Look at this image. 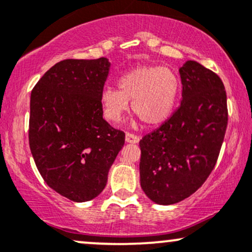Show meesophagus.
Listing matches in <instances>:
<instances>
[{"instance_id": "obj_1", "label": "esophagus", "mask_w": 252, "mask_h": 252, "mask_svg": "<svg viewBox=\"0 0 252 252\" xmlns=\"http://www.w3.org/2000/svg\"><path fill=\"white\" fill-rule=\"evenodd\" d=\"M126 141L128 143H138L140 142V137L134 134H130V132H126Z\"/></svg>"}]
</instances>
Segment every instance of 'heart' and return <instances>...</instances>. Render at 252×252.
I'll return each instance as SVG.
<instances>
[{"mask_svg":"<svg viewBox=\"0 0 252 252\" xmlns=\"http://www.w3.org/2000/svg\"><path fill=\"white\" fill-rule=\"evenodd\" d=\"M118 88H108L102 94L105 117L114 123L123 120L130 109L147 126L162 124L170 116L178 98L180 82L168 67L137 66L118 79Z\"/></svg>","mask_w":252,"mask_h":252,"instance_id":"obj_1","label":"heart"}]
</instances>
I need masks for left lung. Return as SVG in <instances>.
<instances>
[{"label":"left lung","instance_id":"obj_1","mask_svg":"<svg viewBox=\"0 0 252 252\" xmlns=\"http://www.w3.org/2000/svg\"><path fill=\"white\" fill-rule=\"evenodd\" d=\"M179 72L181 105L140 141L141 187L160 205L200 189L215 168L227 126L226 91L218 74L193 60Z\"/></svg>","mask_w":252,"mask_h":252}]
</instances>
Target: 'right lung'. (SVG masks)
<instances>
[{"label": "right lung", "instance_id": "right-lung-1", "mask_svg": "<svg viewBox=\"0 0 252 252\" xmlns=\"http://www.w3.org/2000/svg\"><path fill=\"white\" fill-rule=\"evenodd\" d=\"M106 58L66 59L31 94L30 147L46 184L72 201L96 198L105 187L126 134L103 118Z\"/></svg>", "mask_w": 252, "mask_h": 252}]
</instances>
